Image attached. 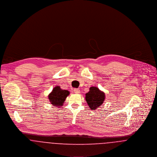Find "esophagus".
I'll return each instance as SVG.
<instances>
[{
  "label": "esophagus",
  "mask_w": 157,
  "mask_h": 157,
  "mask_svg": "<svg viewBox=\"0 0 157 157\" xmlns=\"http://www.w3.org/2000/svg\"><path fill=\"white\" fill-rule=\"evenodd\" d=\"M74 91L75 94H79L80 93V90L79 89H74Z\"/></svg>",
  "instance_id": "34e87169"
}]
</instances>
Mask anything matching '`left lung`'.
I'll return each instance as SVG.
<instances>
[{
	"label": "left lung",
	"mask_w": 157,
	"mask_h": 157,
	"mask_svg": "<svg viewBox=\"0 0 157 157\" xmlns=\"http://www.w3.org/2000/svg\"><path fill=\"white\" fill-rule=\"evenodd\" d=\"M86 101L90 109L94 111L100 106L105 100V94L97 87H90V91L86 94Z\"/></svg>",
	"instance_id": "1"
}]
</instances>
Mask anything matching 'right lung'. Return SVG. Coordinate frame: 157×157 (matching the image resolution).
<instances>
[{
  "label": "right lung",
  "instance_id": "1",
  "mask_svg": "<svg viewBox=\"0 0 157 157\" xmlns=\"http://www.w3.org/2000/svg\"><path fill=\"white\" fill-rule=\"evenodd\" d=\"M70 92L67 90H62L60 86H56L48 95V98L51 103L56 107H60L63 105L67 97Z\"/></svg>",
  "mask_w": 157,
  "mask_h": 157
}]
</instances>
